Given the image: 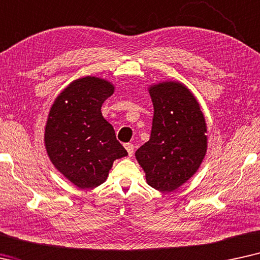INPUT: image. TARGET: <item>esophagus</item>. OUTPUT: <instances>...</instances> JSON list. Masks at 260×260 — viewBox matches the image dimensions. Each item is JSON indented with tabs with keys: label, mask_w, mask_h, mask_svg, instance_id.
<instances>
[{
	"label": "esophagus",
	"mask_w": 260,
	"mask_h": 260,
	"mask_svg": "<svg viewBox=\"0 0 260 260\" xmlns=\"http://www.w3.org/2000/svg\"><path fill=\"white\" fill-rule=\"evenodd\" d=\"M124 148H126L127 150V152H128V155H129V157H132L133 155V152H134V146H133V144H124Z\"/></svg>",
	"instance_id": "1"
}]
</instances>
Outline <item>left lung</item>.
Here are the masks:
<instances>
[{
  "label": "left lung",
  "instance_id": "1",
  "mask_svg": "<svg viewBox=\"0 0 260 260\" xmlns=\"http://www.w3.org/2000/svg\"><path fill=\"white\" fill-rule=\"evenodd\" d=\"M153 103L150 140L136 152L147 184L171 192L196 174L208 147L205 114L185 84L162 81L148 85Z\"/></svg>",
  "mask_w": 260,
  "mask_h": 260
}]
</instances>
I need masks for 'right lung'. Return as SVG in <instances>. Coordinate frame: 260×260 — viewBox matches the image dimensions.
<instances>
[{
  "label": "right lung",
  "instance_id": "add662e5",
  "mask_svg": "<svg viewBox=\"0 0 260 260\" xmlns=\"http://www.w3.org/2000/svg\"><path fill=\"white\" fill-rule=\"evenodd\" d=\"M114 90L106 78H77L61 90L48 112L44 133L48 158L79 189L101 185L113 162L128 155L101 112Z\"/></svg>",
  "mask_w": 260,
  "mask_h": 260
}]
</instances>
